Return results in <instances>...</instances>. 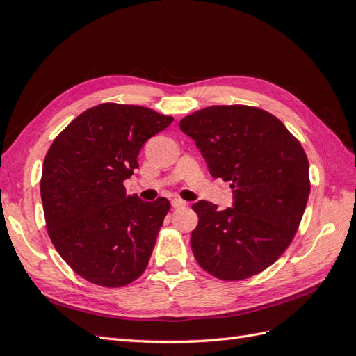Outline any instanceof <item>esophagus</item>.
I'll list each match as a JSON object with an SVG mask.
<instances>
[{"mask_svg": "<svg viewBox=\"0 0 356 356\" xmlns=\"http://www.w3.org/2000/svg\"><path fill=\"white\" fill-rule=\"evenodd\" d=\"M187 204V202H184V200H181V199H174L172 200V208H175V209H179V208H184Z\"/></svg>", "mask_w": 356, "mask_h": 356, "instance_id": "obj_1", "label": "esophagus"}]
</instances>
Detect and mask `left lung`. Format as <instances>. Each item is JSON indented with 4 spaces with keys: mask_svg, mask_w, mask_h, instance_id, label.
Masks as SVG:
<instances>
[{
    "mask_svg": "<svg viewBox=\"0 0 356 356\" xmlns=\"http://www.w3.org/2000/svg\"><path fill=\"white\" fill-rule=\"evenodd\" d=\"M213 178L230 181L233 208L199 200L191 250L203 270L242 281L272 266L293 242L310 193L298 139L273 114L248 105H212L179 122Z\"/></svg>",
    "mask_w": 356,
    "mask_h": 356,
    "instance_id": "obj_1",
    "label": "left lung"
}]
</instances>
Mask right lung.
Returning <instances> with one entry per match:
<instances>
[{
  "label": "right lung",
  "mask_w": 356,
  "mask_h": 356,
  "mask_svg": "<svg viewBox=\"0 0 356 356\" xmlns=\"http://www.w3.org/2000/svg\"><path fill=\"white\" fill-rule=\"evenodd\" d=\"M174 117L139 105L92 106L55 138L40 182L50 239L79 276L118 288L144 273L170 208L143 202L123 186L148 138Z\"/></svg>",
  "instance_id": "1"
}]
</instances>
